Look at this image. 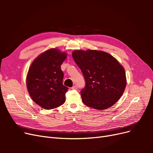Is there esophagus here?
Masks as SVG:
<instances>
[{
  "mask_svg": "<svg viewBox=\"0 0 153 153\" xmlns=\"http://www.w3.org/2000/svg\"><path fill=\"white\" fill-rule=\"evenodd\" d=\"M71 89L73 90H76L77 89V86L76 85H73L72 87H71Z\"/></svg>",
  "mask_w": 153,
  "mask_h": 153,
  "instance_id": "obj_1",
  "label": "esophagus"
}]
</instances>
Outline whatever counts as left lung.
Segmentation results:
<instances>
[{
    "label": "left lung",
    "mask_w": 153,
    "mask_h": 153,
    "mask_svg": "<svg viewBox=\"0 0 153 153\" xmlns=\"http://www.w3.org/2000/svg\"><path fill=\"white\" fill-rule=\"evenodd\" d=\"M74 61L81 69L85 87L81 91L83 103L102 110L113 106L126 85L124 69L112 55L95 50L73 51Z\"/></svg>",
    "instance_id": "8db88e82"
}]
</instances>
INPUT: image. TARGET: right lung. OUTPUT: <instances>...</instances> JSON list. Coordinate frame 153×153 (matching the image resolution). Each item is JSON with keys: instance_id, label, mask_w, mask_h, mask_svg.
<instances>
[{"instance_id": "1", "label": "right lung", "mask_w": 153, "mask_h": 153, "mask_svg": "<svg viewBox=\"0 0 153 153\" xmlns=\"http://www.w3.org/2000/svg\"><path fill=\"white\" fill-rule=\"evenodd\" d=\"M66 57V53L50 49L37 57L29 69L27 90L32 100L43 108L53 109L65 102L68 88L62 84L61 66Z\"/></svg>"}]
</instances>
